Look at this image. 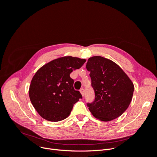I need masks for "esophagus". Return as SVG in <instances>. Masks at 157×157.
Wrapping results in <instances>:
<instances>
[{"mask_svg":"<svg viewBox=\"0 0 157 157\" xmlns=\"http://www.w3.org/2000/svg\"><path fill=\"white\" fill-rule=\"evenodd\" d=\"M80 93H81V94L82 95V96H84V92H85L84 89V88L80 89Z\"/></svg>","mask_w":157,"mask_h":157,"instance_id":"obj_1","label":"esophagus"}]
</instances>
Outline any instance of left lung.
Returning <instances> with one entry per match:
<instances>
[{
  "label": "left lung",
  "instance_id": "left-lung-1",
  "mask_svg": "<svg viewBox=\"0 0 157 157\" xmlns=\"http://www.w3.org/2000/svg\"><path fill=\"white\" fill-rule=\"evenodd\" d=\"M86 67L95 93L94 100L87 103L90 111L102 121L120 117L132 101L134 86L131 80L117 64L101 56L89 58Z\"/></svg>",
  "mask_w": 157,
  "mask_h": 157
}]
</instances>
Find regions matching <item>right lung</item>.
<instances>
[{"label":"right lung","instance_id":"add662e5","mask_svg":"<svg viewBox=\"0 0 157 157\" xmlns=\"http://www.w3.org/2000/svg\"><path fill=\"white\" fill-rule=\"evenodd\" d=\"M85 62L84 59L66 56L50 61L36 71L29 94L33 107L42 118L58 122L70 115L74 104L82 98L74 89L70 74Z\"/></svg>","mask_w":157,"mask_h":157}]
</instances>
